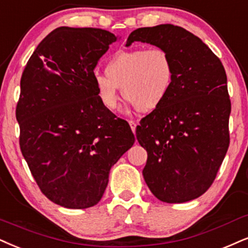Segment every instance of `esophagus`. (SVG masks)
I'll return each mask as SVG.
<instances>
[{"label": "esophagus", "mask_w": 248, "mask_h": 248, "mask_svg": "<svg viewBox=\"0 0 248 248\" xmlns=\"http://www.w3.org/2000/svg\"><path fill=\"white\" fill-rule=\"evenodd\" d=\"M129 124H130V127L131 130H132V132L134 133L136 132V127H137V123L134 121H129Z\"/></svg>", "instance_id": "1"}]
</instances>
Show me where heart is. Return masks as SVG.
Listing matches in <instances>:
<instances>
[{
  "instance_id": "obj_1",
  "label": "heart",
  "mask_w": 248,
  "mask_h": 248,
  "mask_svg": "<svg viewBox=\"0 0 248 248\" xmlns=\"http://www.w3.org/2000/svg\"><path fill=\"white\" fill-rule=\"evenodd\" d=\"M94 79L100 102L114 111L119 102L118 88L140 111H151L166 99L172 84L173 68L169 54L162 48H136L116 53Z\"/></svg>"
}]
</instances>
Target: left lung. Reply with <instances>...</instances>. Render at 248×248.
<instances>
[{
  "label": "left lung",
  "mask_w": 248,
  "mask_h": 248,
  "mask_svg": "<svg viewBox=\"0 0 248 248\" xmlns=\"http://www.w3.org/2000/svg\"><path fill=\"white\" fill-rule=\"evenodd\" d=\"M134 41L166 50L173 68L167 97L137 126L147 151L143 178L163 202L191 201L213 184L230 143L227 73L208 46L180 26L141 27L126 46Z\"/></svg>",
  "instance_id": "8db88e82"
}]
</instances>
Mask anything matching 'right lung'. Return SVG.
Returning <instances> with one entry per match:
<instances>
[{"mask_svg": "<svg viewBox=\"0 0 248 248\" xmlns=\"http://www.w3.org/2000/svg\"><path fill=\"white\" fill-rule=\"evenodd\" d=\"M116 41L106 30L59 27L40 42L21 75V154L42 193L65 208L99 202L110 169L136 140L95 90L94 69Z\"/></svg>", "mask_w": 248, "mask_h": 248, "instance_id": "obj_1", "label": "right lung"}]
</instances>
